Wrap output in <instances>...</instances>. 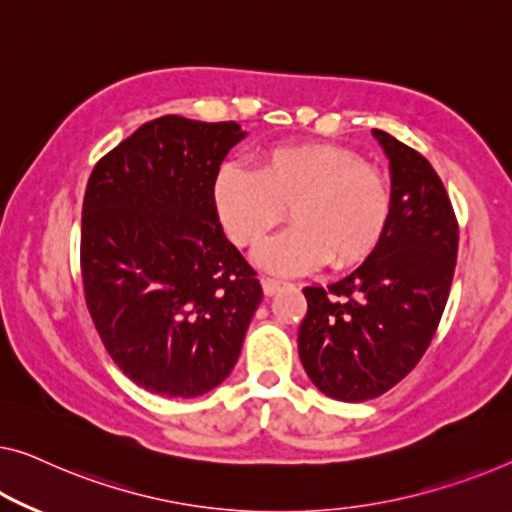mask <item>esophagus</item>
Listing matches in <instances>:
<instances>
[{"label": "esophagus", "mask_w": 512, "mask_h": 512, "mask_svg": "<svg viewBox=\"0 0 512 512\" xmlns=\"http://www.w3.org/2000/svg\"><path fill=\"white\" fill-rule=\"evenodd\" d=\"M282 287H285V282H282V280H276V278H262V289H264L266 296L278 294Z\"/></svg>", "instance_id": "34e87169"}]
</instances>
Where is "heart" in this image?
Wrapping results in <instances>:
<instances>
[{"label": "heart", "mask_w": 512, "mask_h": 512, "mask_svg": "<svg viewBox=\"0 0 512 512\" xmlns=\"http://www.w3.org/2000/svg\"><path fill=\"white\" fill-rule=\"evenodd\" d=\"M220 225L241 248H257L289 218L294 227L259 253L269 271L299 273L329 262L354 269L375 255L393 216L386 174L340 144L301 142L259 151L255 172L227 163L211 188Z\"/></svg>", "instance_id": "b5f03b06"}]
</instances>
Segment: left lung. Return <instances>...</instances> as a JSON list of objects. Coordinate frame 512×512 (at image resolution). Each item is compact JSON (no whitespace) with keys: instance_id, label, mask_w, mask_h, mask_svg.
Returning <instances> with one entry per match:
<instances>
[{"instance_id":"8db88e82","label":"left lung","mask_w":512,"mask_h":512,"mask_svg":"<svg viewBox=\"0 0 512 512\" xmlns=\"http://www.w3.org/2000/svg\"><path fill=\"white\" fill-rule=\"evenodd\" d=\"M391 160L393 216L381 246L347 278L305 287L299 356L319 391L342 402L384 395L416 368L444 315L460 227L430 160L372 131Z\"/></svg>"}]
</instances>
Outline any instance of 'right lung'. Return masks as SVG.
Instances as JSON below:
<instances>
[{
    "instance_id": "add662e5",
    "label": "right lung",
    "mask_w": 512,
    "mask_h": 512,
    "mask_svg": "<svg viewBox=\"0 0 512 512\" xmlns=\"http://www.w3.org/2000/svg\"><path fill=\"white\" fill-rule=\"evenodd\" d=\"M246 135L234 121H147L91 170L82 202L85 301L112 361L167 398L230 375L262 285L213 207L220 163Z\"/></svg>"
}]
</instances>
